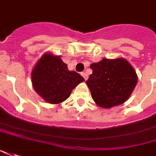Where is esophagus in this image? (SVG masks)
<instances>
[{
  "label": "esophagus",
  "mask_w": 156,
  "mask_h": 156,
  "mask_svg": "<svg viewBox=\"0 0 156 156\" xmlns=\"http://www.w3.org/2000/svg\"><path fill=\"white\" fill-rule=\"evenodd\" d=\"M81 76H83V78L85 79V80H87V78H88V76H87V74H86L85 72H82V73H81Z\"/></svg>",
  "instance_id": "34e87169"
}]
</instances>
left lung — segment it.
<instances>
[{"label":"left lung","mask_w":156,"mask_h":156,"mask_svg":"<svg viewBox=\"0 0 156 156\" xmlns=\"http://www.w3.org/2000/svg\"><path fill=\"white\" fill-rule=\"evenodd\" d=\"M92 73L86 83L98 106L110 109L125 103L137 83L133 67L123 58H103L90 65Z\"/></svg>","instance_id":"8db88e82"}]
</instances>
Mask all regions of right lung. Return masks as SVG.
<instances>
[{"instance_id": "add662e5", "label": "right lung", "mask_w": 156, "mask_h": 156, "mask_svg": "<svg viewBox=\"0 0 156 156\" xmlns=\"http://www.w3.org/2000/svg\"><path fill=\"white\" fill-rule=\"evenodd\" d=\"M84 78L76 71L68 69L60 56L47 51L41 56L31 72L32 86L44 101L58 105L70 96L73 89Z\"/></svg>"}]
</instances>
